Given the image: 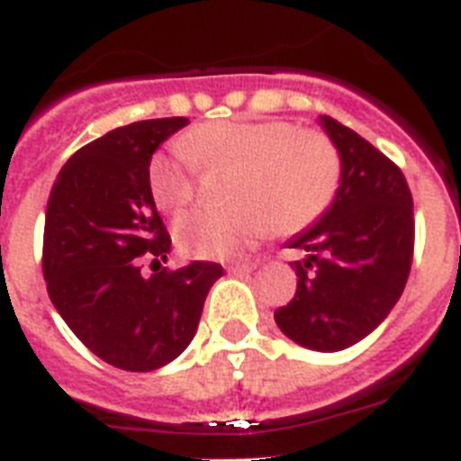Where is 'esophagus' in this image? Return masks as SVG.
<instances>
[{"label":"esophagus","instance_id":"1","mask_svg":"<svg viewBox=\"0 0 461 461\" xmlns=\"http://www.w3.org/2000/svg\"><path fill=\"white\" fill-rule=\"evenodd\" d=\"M257 268V264H235V266H228V273L230 276H247V273H252Z\"/></svg>","mask_w":461,"mask_h":461}]
</instances>
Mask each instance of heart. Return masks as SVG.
Instances as JSON below:
<instances>
[{
  "label": "heart",
  "mask_w": 461,
  "mask_h": 461,
  "mask_svg": "<svg viewBox=\"0 0 461 461\" xmlns=\"http://www.w3.org/2000/svg\"><path fill=\"white\" fill-rule=\"evenodd\" d=\"M200 165L235 169L226 209H195L174 226L178 247L197 258H235L268 235L294 233L330 207L341 159L321 131L290 122H212L158 153L148 185L162 212H181L197 193Z\"/></svg>",
  "instance_id": "obj_1"
}]
</instances>
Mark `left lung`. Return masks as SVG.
<instances>
[{
	"label": "left lung",
	"mask_w": 461,
	"mask_h": 461,
	"mask_svg": "<svg viewBox=\"0 0 461 461\" xmlns=\"http://www.w3.org/2000/svg\"><path fill=\"white\" fill-rule=\"evenodd\" d=\"M318 124L341 159L339 188L306 230L287 240L296 294L277 308L285 337L311 351L334 353L382 325L401 299L412 266V195L402 171L372 143L332 117Z\"/></svg>",
	"instance_id": "1"
}]
</instances>
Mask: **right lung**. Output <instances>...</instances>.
I'll list each match as a JSON object with an SVG mask.
<instances>
[{"label":"right lung","mask_w":461,"mask_h":461,"mask_svg":"<svg viewBox=\"0 0 461 461\" xmlns=\"http://www.w3.org/2000/svg\"><path fill=\"white\" fill-rule=\"evenodd\" d=\"M188 117L113 129L56 176L44 223L49 299L75 337L120 370L153 372L185 351L223 268L193 261L146 277L140 257L167 261L171 238L148 185V165Z\"/></svg>","instance_id":"obj_1"}]
</instances>
